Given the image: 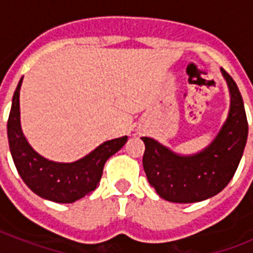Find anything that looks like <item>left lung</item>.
<instances>
[{
	"label": "left lung",
	"mask_w": 253,
	"mask_h": 253,
	"mask_svg": "<svg viewBox=\"0 0 253 253\" xmlns=\"http://www.w3.org/2000/svg\"><path fill=\"white\" fill-rule=\"evenodd\" d=\"M231 105L227 121L214 142L193 156L173 154L167 147L143 136V168L148 182L162 198L178 204L208 200L223 190L235 174L247 143L248 122L239 87L222 69Z\"/></svg>",
	"instance_id": "obj_1"
}]
</instances>
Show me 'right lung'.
I'll use <instances>...</instances> for the list:
<instances>
[{
    "label": "right lung",
    "mask_w": 253,
    "mask_h": 253,
    "mask_svg": "<svg viewBox=\"0 0 253 253\" xmlns=\"http://www.w3.org/2000/svg\"><path fill=\"white\" fill-rule=\"evenodd\" d=\"M21 85L22 79L14 91L7 119V139L15 168L35 194L57 204H72L98 186L105 163L125 146L127 136L107 140L75 163L49 162L37 154L22 134L19 121Z\"/></svg>",
    "instance_id": "1"
}]
</instances>
